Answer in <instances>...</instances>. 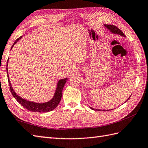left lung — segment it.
<instances>
[{
	"label": "left lung",
	"mask_w": 148,
	"mask_h": 148,
	"mask_svg": "<svg viewBox=\"0 0 148 148\" xmlns=\"http://www.w3.org/2000/svg\"><path fill=\"white\" fill-rule=\"evenodd\" d=\"M104 26L105 27L107 28V29H108L110 32L112 33H114V34H119V35H120V36H123V37H125V34L123 33V32L122 31H121L119 28H118L117 26H114V25H104ZM131 97V96H130V97ZM130 97L128 98V99L125 101V102H127L129 99H130ZM90 107V108L92 109V110H101V111H106V110H100V109H94V108H92V107Z\"/></svg>",
	"instance_id": "8db88e82"
}]
</instances>
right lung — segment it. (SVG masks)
Returning <instances> with one entry per match:
<instances>
[{
	"mask_svg": "<svg viewBox=\"0 0 148 148\" xmlns=\"http://www.w3.org/2000/svg\"><path fill=\"white\" fill-rule=\"evenodd\" d=\"M22 38V36L18 38L16 41L13 43L12 45L11 49L14 46L15 44L18 42V41ZM8 59L7 60V77H8V83H9V86L10 88V91L12 92V95L14 97L15 99L18 102L19 104L21 105L23 107L27 110L34 112H50L55 109L57 106L59 105V102L61 100L62 96V90H63V88L64 85L66 83V82L68 80V78H64L60 79L59 82H58L57 84V88L56 89V91L54 93V95H53V97L52 99L49 101L48 102H44V103H38V102H34L32 101H29L26 99H23L20 96H18L17 94L14 91L13 89L12 88V84L10 82L9 79V76H8Z\"/></svg>",
	"mask_w": 148,
	"mask_h": 148,
	"instance_id": "add662e5",
	"label": "right lung"
}]
</instances>
